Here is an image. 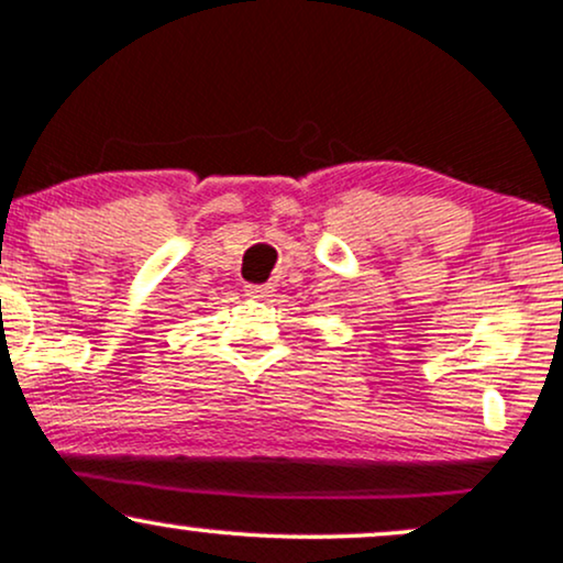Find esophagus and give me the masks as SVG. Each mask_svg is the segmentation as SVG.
Segmentation results:
<instances>
[{"mask_svg":"<svg viewBox=\"0 0 563 563\" xmlns=\"http://www.w3.org/2000/svg\"><path fill=\"white\" fill-rule=\"evenodd\" d=\"M269 294H273V286H245V296H251V299H264Z\"/></svg>","mask_w":563,"mask_h":563,"instance_id":"esophagus-1","label":"esophagus"}]
</instances>
